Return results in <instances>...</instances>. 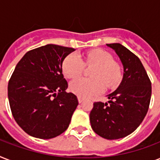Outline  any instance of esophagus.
Masks as SVG:
<instances>
[{
	"label": "esophagus",
	"instance_id": "esophagus-1",
	"mask_svg": "<svg viewBox=\"0 0 160 160\" xmlns=\"http://www.w3.org/2000/svg\"><path fill=\"white\" fill-rule=\"evenodd\" d=\"M78 101H79V103H82L83 101H84V99L79 96V97H78Z\"/></svg>",
	"mask_w": 160,
	"mask_h": 160
}]
</instances>
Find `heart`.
Instances as JSON below:
<instances>
[{
    "mask_svg": "<svg viewBox=\"0 0 160 160\" xmlns=\"http://www.w3.org/2000/svg\"><path fill=\"white\" fill-rule=\"evenodd\" d=\"M113 57L104 50H94L86 54L85 61L77 53H71L64 59L62 72L67 78H75L81 75L85 64L95 65L90 73L92 78H77L70 84V91L80 97H90L105 90V85L114 86L121 79L120 67L113 61Z\"/></svg>",
    "mask_w": 160,
    "mask_h": 160,
    "instance_id": "1",
    "label": "heart"
}]
</instances>
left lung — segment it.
Here are the masks:
<instances>
[{
    "label": "left lung",
    "instance_id": "obj_1",
    "mask_svg": "<svg viewBox=\"0 0 160 160\" xmlns=\"http://www.w3.org/2000/svg\"><path fill=\"white\" fill-rule=\"evenodd\" d=\"M107 46L121 60L124 75L117 90L108 95L109 103H94L90 120L98 135L118 139L133 133L144 119L151 98V81L137 55L121 44Z\"/></svg>",
    "mask_w": 160,
    "mask_h": 160
}]
</instances>
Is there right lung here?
<instances>
[{"mask_svg":"<svg viewBox=\"0 0 160 160\" xmlns=\"http://www.w3.org/2000/svg\"><path fill=\"white\" fill-rule=\"evenodd\" d=\"M75 49L49 44L25 54L8 83L11 113L19 126L31 136L48 139L65 132L78 99L65 90L64 59ZM55 92H59L57 95Z\"/></svg>","mask_w":160,"mask_h":160,"instance_id":"obj_1","label":"right lung"}]
</instances>
